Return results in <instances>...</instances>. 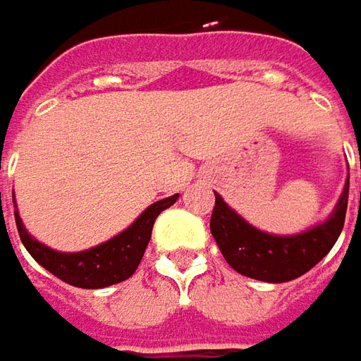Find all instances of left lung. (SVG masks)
<instances>
[{"label":"left lung","instance_id":"1","mask_svg":"<svg viewBox=\"0 0 361 361\" xmlns=\"http://www.w3.org/2000/svg\"><path fill=\"white\" fill-rule=\"evenodd\" d=\"M348 192L350 178L345 180L334 215L326 223L291 237H275L251 227L215 192L211 233L223 257L237 273L267 283L291 281L315 267L336 245L345 221Z\"/></svg>","mask_w":361,"mask_h":361}]
</instances>
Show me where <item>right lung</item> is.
<instances>
[{
  "instance_id": "obj_1",
  "label": "right lung",
  "mask_w": 361,
  "mask_h": 361,
  "mask_svg": "<svg viewBox=\"0 0 361 361\" xmlns=\"http://www.w3.org/2000/svg\"><path fill=\"white\" fill-rule=\"evenodd\" d=\"M176 199L178 195H173L169 199L150 204L128 229L122 231L114 239L102 243L98 247H92L88 251H80V253H58L32 239L27 231L23 229L18 211H16V225H18L21 243L44 269H48L51 275H56L58 279L74 287L100 289V287L126 281L136 271L142 261L146 245L150 241L157 216L164 209L174 204Z\"/></svg>"
}]
</instances>
